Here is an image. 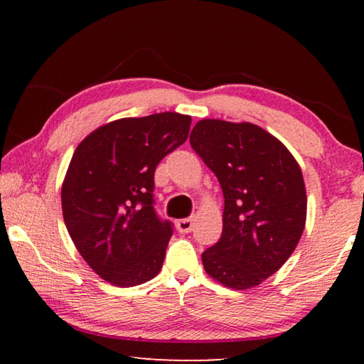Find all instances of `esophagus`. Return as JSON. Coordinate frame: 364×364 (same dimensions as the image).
Segmentation results:
<instances>
[{
  "label": "esophagus",
  "instance_id": "34e87169",
  "mask_svg": "<svg viewBox=\"0 0 364 364\" xmlns=\"http://www.w3.org/2000/svg\"><path fill=\"white\" fill-rule=\"evenodd\" d=\"M194 228V220L193 218H183L176 221V230L181 234H188Z\"/></svg>",
  "mask_w": 364,
  "mask_h": 364
}]
</instances>
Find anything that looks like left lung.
I'll return each instance as SVG.
<instances>
[{"mask_svg":"<svg viewBox=\"0 0 364 364\" xmlns=\"http://www.w3.org/2000/svg\"><path fill=\"white\" fill-rule=\"evenodd\" d=\"M191 147L223 189V232L202 254L205 273L245 291L274 274L297 247L306 221L304 175L291 151L249 122L204 119Z\"/></svg>","mask_w":364,"mask_h":364,"instance_id":"8db88e82","label":"left lung"}]
</instances>
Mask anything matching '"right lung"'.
I'll list each match as a JSON object with an SVG mask.
<instances>
[{"label":"right lung","instance_id":"1","mask_svg":"<svg viewBox=\"0 0 364 364\" xmlns=\"http://www.w3.org/2000/svg\"><path fill=\"white\" fill-rule=\"evenodd\" d=\"M189 127L191 115L178 112L127 117L73 152L60 191L64 221L78 254L110 284H144L162 268L173 230L154 212V171Z\"/></svg>","mask_w":364,"mask_h":364}]
</instances>
